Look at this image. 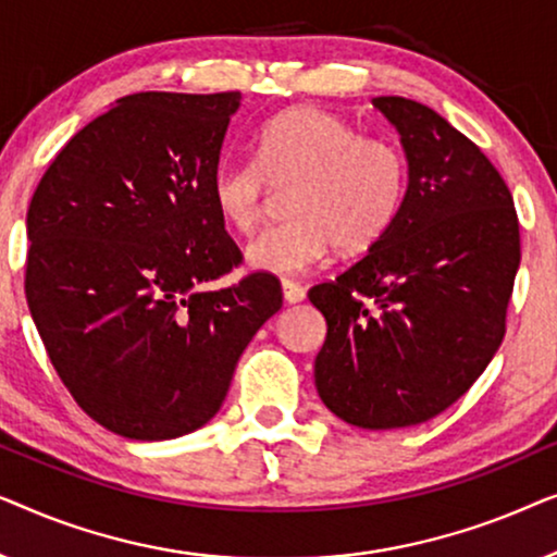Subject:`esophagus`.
<instances>
[{
    "mask_svg": "<svg viewBox=\"0 0 557 557\" xmlns=\"http://www.w3.org/2000/svg\"><path fill=\"white\" fill-rule=\"evenodd\" d=\"M281 292H284L286 304H299L304 299V288L294 281H281Z\"/></svg>",
    "mask_w": 557,
    "mask_h": 557,
    "instance_id": "34e87169",
    "label": "esophagus"
}]
</instances>
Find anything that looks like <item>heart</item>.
Wrapping results in <instances>:
<instances>
[{
	"instance_id": "heart-1",
	"label": "heart",
	"mask_w": 557,
	"mask_h": 557,
	"mask_svg": "<svg viewBox=\"0 0 557 557\" xmlns=\"http://www.w3.org/2000/svg\"><path fill=\"white\" fill-rule=\"evenodd\" d=\"M271 187L288 189L292 218L246 248L253 271L292 276L332 248L362 253L383 238L408 187L403 151L383 136H362L342 116L314 106L278 113L258 136L256 162L223 159L210 177V200L225 225L256 231Z\"/></svg>"
}]
</instances>
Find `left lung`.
I'll return each mask as SVG.
<instances>
[{
    "label": "left lung",
    "instance_id": "obj_1",
    "mask_svg": "<svg viewBox=\"0 0 557 557\" xmlns=\"http://www.w3.org/2000/svg\"><path fill=\"white\" fill-rule=\"evenodd\" d=\"M372 106L400 136L406 197L383 238L309 301L326 319L319 398L349 425L387 431L438 416L490 364L520 223L499 172L441 113L400 96Z\"/></svg>",
    "mask_w": 557,
    "mask_h": 557
}]
</instances>
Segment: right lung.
I'll list each match as a JSON object with an SVG mask.
<instances>
[{
	"label": "right lung",
	"instance_id": "add662e5",
	"mask_svg": "<svg viewBox=\"0 0 557 557\" xmlns=\"http://www.w3.org/2000/svg\"><path fill=\"white\" fill-rule=\"evenodd\" d=\"M240 94H134L52 159L27 212L29 314L75 403L111 433L166 441L223 406L243 349L281 309L210 200Z\"/></svg>",
	"mask_w": 557,
	"mask_h": 557
}]
</instances>
